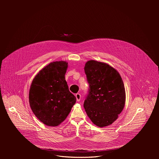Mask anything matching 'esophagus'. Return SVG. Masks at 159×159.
Here are the masks:
<instances>
[{
  "label": "esophagus",
  "instance_id": "obj_1",
  "mask_svg": "<svg viewBox=\"0 0 159 159\" xmlns=\"http://www.w3.org/2000/svg\"><path fill=\"white\" fill-rule=\"evenodd\" d=\"M75 97H76V100H77L78 102L80 101V100H81V95H80V93H76V94L75 95Z\"/></svg>",
  "mask_w": 159,
  "mask_h": 159
}]
</instances>
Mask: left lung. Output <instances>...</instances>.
<instances>
[{
  "label": "left lung",
  "instance_id": "8db88e82",
  "mask_svg": "<svg viewBox=\"0 0 159 159\" xmlns=\"http://www.w3.org/2000/svg\"><path fill=\"white\" fill-rule=\"evenodd\" d=\"M89 84L84 108L91 121L99 127L112 124L125 103V91L119 72L109 64L91 60L84 67Z\"/></svg>",
  "mask_w": 159,
  "mask_h": 159
}]
</instances>
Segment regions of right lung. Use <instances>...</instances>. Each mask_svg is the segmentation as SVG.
I'll use <instances>...</instances> for the list:
<instances>
[{
  "instance_id": "add662e5",
  "label": "right lung",
  "mask_w": 159,
  "mask_h": 159,
  "mask_svg": "<svg viewBox=\"0 0 159 159\" xmlns=\"http://www.w3.org/2000/svg\"><path fill=\"white\" fill-rule=\"evenodd\" d=\"M66 61L52 62L36 75L30 85L29 100L35 116L44 124L56 127L68 116L76 103L68 89L65 75Z\"/></svg>"
}]
</instances>
